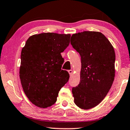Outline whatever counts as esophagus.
<instances>
[{
    "mask_svg": "<svg viewBox=\"0 0 130 130\" xmlns=\"http://www.w3.org/2000/svg\"><path fill=\"white\" fill-rule=\"evenodd\" d=\"M68 73H69V74H70V75H71L72 74H73V70H68Z\"/></svg>",
    "mask_w": 130,
    "mask_h": 130,
    "instance_id": "esophagus-1",
    "label": "esophagus"
}]
</instances>
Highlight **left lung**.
<instances>
[{"instance_id": "8db88e82", "label": "left lung", "mask_w": 130, "mask_h": 130, "mask_svg": "<svg viewBox=\"0 0 130 130\" xmlns=\"http://www.w3.org/2000/svg\"><path fill=\"white\" fill-rule=\"evenodd\" d=\"M71 44L79 53L80 80L73 87L74 103L84 110L96 107L105 98L115 76V53L102 33L84 31L73 34Z\"/></svg>"}]
</instances>
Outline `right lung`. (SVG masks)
<instances>
[{
  "mask_svg": "<svg viewBox=\"0 0 130 130\" xmlns=\"http://www.w3.org/2000/svg\"><path fill=\"white\" fill-rule=\"evenodd\" d=\"M70 34L44 32L29 37L21 52L20 79L25 94L32 104L47 108L55 104L70 74L61 69L60 53L70 44Z\"/></svg>",
  "mask_w": 130,
  "mask_h": 130,
  "instance_id": "obj_1",
  "label": "right lung"
}]
</instances>
